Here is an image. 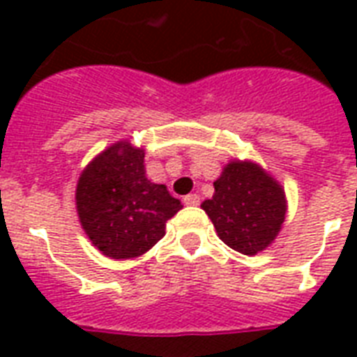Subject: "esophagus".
<instances>
[{
	"mask_svg": "<svg viewBox=\"0 0 357 357\" xmlns=\"http://www.w3.org/2000/svg\"><path fill=\"white\" fill-rule=\"evenodd\" d=\"M185 206H198L200 204V196L198 195H187L183 198Z\"/></svg>",
	"mask_w": 357,
	"mask_h": 357,
	"instance_id": "34e87169",
	"label": "esophagus"
}]
</instances>
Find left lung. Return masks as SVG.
Instances as JSON below:
<instances>
[{
	"instance_id": "1",
	"label": "left lung",
	"mask_w": 357,
	"mask_h": 357,
	"mask_svg": "<svg viewBox=\"0 0 357 357\" xmlns=\"http://www.w3.org/2000/svg\"><path fill=\"white\" fill-rule=\"evenodd\" d=\"M215 195L202 204L218 237L229 248L254 255L274 241L285 220L282 187L254 162H229L215 181Z\"/></svg>"
}]
</instances>
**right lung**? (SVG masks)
I'll return each instance as SVG.
<instances>
[{"label":"right lung","instance_id":"1","mask_svg":"<svg viewBox=\"0 0 357 357\" xmlns=\"http://www.w3.org/2000/svg\"><path fill=\"white\" fill-rule=\"evenodd\" d=\"M81 226L92 244L113 259L139 257L165 235L181 209L165 185L146 178L144 151L116 142L81 172L75 189Z\"/></svg>","mask_w":357,"mask_h":357}]
</instances>
